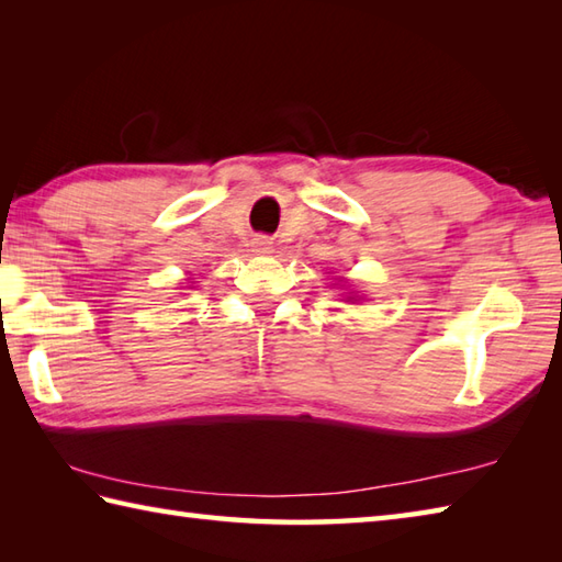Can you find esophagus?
I'll list each match as a JSON object with an SVG mask.
<instances>
[{
  "label": "esophagus",
  "instance_id": "obj_1",
  "mask_svg": "<svg viewBox=\"0 0 562 562\" xmlns=\"http://www.w3.org/2000/svg\"><path fill=\"white\" fill-rule=\"evenodd\" d=\"M270 248H272V238H268V236L254 238V250H258V254H270Z\"/></svg>",
  "mask_w": 562,
  "mask_h": 562
}]
</instances>
